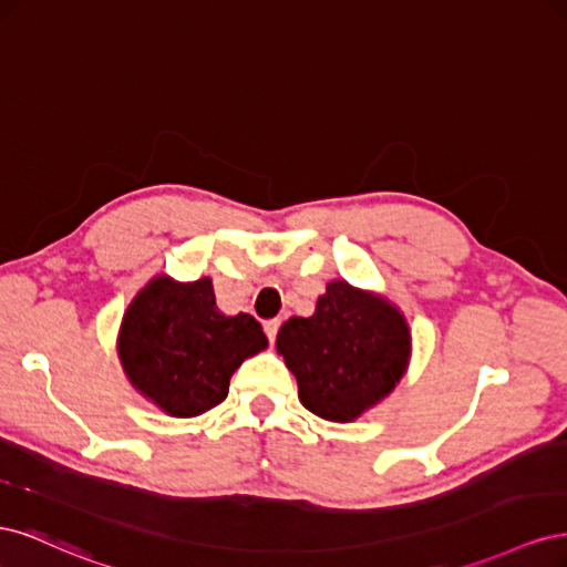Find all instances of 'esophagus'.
<instances>
[{"label":"esophagus","mask_w":567,"mask_h":567,"mask_svg":"<svg viewBox=\"0 0 567 567\" xmlns=\"http://www.w3.org/2000/svg\"><path fill=\"white\" fill-rule=\"evenodd\" d=\"M279 326H281V319H269L265 321V333L269 338V342L277 340V333H279Z\"/></svg>","instance_id":"esophagus-1"}]
</instances>
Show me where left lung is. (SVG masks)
<instances>
[{
    "label": "left lung",
    "instance_id": "8db88e82",
    "mask_svg": "<svg viewBox=\"0 0 567 567\" xmlns=\"http://www.w3.org/2000/svg\"><path fill=\"white\" fill-rule=\"evenodd\" d=\"M409 348L404 317L348 281L326 286L315 315L288 319L277 336L300 402L340 423L354 421L400 383Z\"/></svg>",
    "mask_w": 567,
    "mask_h": 567
}]
</instances>
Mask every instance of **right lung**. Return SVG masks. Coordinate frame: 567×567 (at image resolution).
Returning a JSON list of instances; mask_svg holds the SVG:
<instances>
[{
	"mask_svg": "<svg viewBox=\"0 0 567 567\" xmlns=\"http://www.w3.org/2000/svg\"><path fill=\"white\" fill-rule=\"evenodd\" d=\"M267 348L250 315L225 317L213 281L153 279L127 307L120 359L132 385L169 416H198L227 398L231 373Z\"/></svg>",
	"mask_w": 567,
	"mask_h": 567,
	"instance_id": "right-lung-1",
	"label": "right lung"
}]
</instances>
